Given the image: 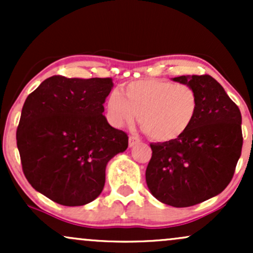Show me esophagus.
<instances>
[{
	"label": "esophagus",
	"mask_w": 253,
	"mask_h": 253,
	"mask_svg": "<svg viewBox=\"0 0 253 253\" xmlns=\"http://www.w3.org/2000/svg\"><path fill=\"white\" fill-rule=\"evenodd\" d=\"M138 143H140V140H139L138 138H136V136H129L128 138V145H129V147H133L134 146V145H136Z\"/></svg>",
	"instance_id": "34e87169"
}]
</instances>
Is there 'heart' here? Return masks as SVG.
<instances>
[{"mask_svg": "<svg viewBox=\"0 0 253 253\" xmlns=\"http://www.w3.org/2000/svg\"><path fill=\"white\" fill-rule=\"evenodd\" d=\"M124 93L113 90L108 95L106 108L109 123L123 127L139 118L145 132L157 141H171L184 134L199 109L195 90L167 80L133 81L125 86Z\"/></svg>", "mask_w": 253, "mask_h": 253, "instance_id": "b5f03b06", "label": "heart"}]
</instances>
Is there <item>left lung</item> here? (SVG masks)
I'll use <instances>...</instances> for the list:
<instances>
[{
  "instance_id": "8db88e82",
  "label": "left lung",
  "mask_w": 253,
  "mask_h": 253,
  "mask_svg": "<svg viewBox=\"0 0 253 253\" xmlns=\"http://www.w3.org/2000/svg\"><path fill=\"white\" fill-rule=\"evenodd\" d=\"M195 90L199 109L184 134L150 144L149 190L158 201L182 208L219 195L231 182L242 155V114L221 84L210 75L179 76Z\"/></svg>"
}]
</instances>
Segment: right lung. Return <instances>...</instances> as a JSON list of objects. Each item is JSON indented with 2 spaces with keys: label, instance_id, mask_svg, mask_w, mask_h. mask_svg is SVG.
<instances>
[{
  "label": "right lung",
  "instance_id": "obj_1",
  "mask_svg": "<svg viewBox=\"0 0 253 253\" xmlns=\"http://www.w3.org/2000/svg\"><path fill=\"white\" fill-rule=\"evenodd\" d=\"M112 78L45 80L26 98L16 130L22 170L37 191L63 206L102 193L106 167L128 136L108 124L103 103Z\"/></svg>",
  "mask_w": 253,
  "mask_h": 253
}]
</instances>
